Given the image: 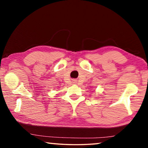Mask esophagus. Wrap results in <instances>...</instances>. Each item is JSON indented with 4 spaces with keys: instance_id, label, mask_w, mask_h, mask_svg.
<instances>
[{
    "instance_id": "1",
    "label": "esophagus",
    "mask_w": 148,
    "mask_h": 148,
    "mask_svg": "<svg viewBox=\"0 0 148 148\" xmlns=\"http://www.w3.org/2000/svg\"><path fill=\"white\" fill-rule=\"evenodd\" d=\"M76 80H74V79H73V80H72V83H73V84H76Z\"/></svg>"
}]
</instances>
